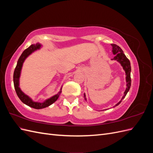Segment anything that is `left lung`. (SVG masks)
Masks as SVG:
<instances>
[{
  "mask_svg": "<svg viewBox=\"0 0 153 153\" xmlns=\"http://www.w3.org/2000/svg\"><path fill=\"white\" fill-rule=\"evenodd\" d=\"M112 47V52L113 54L115 55V56L113 59H112V60H115V61H118L121 65L123 66V69L125 71V73H126V90H125L124 92V96H123L122 99L121 100V101H119L118 103H117L114 106L119 105L121 102L122 101V100L125 98V96H126L128 92L129 91V89H130L131 87V64H130V62H129V59L126 57V55H124L123 50L120 48L119 46H117V45L115 44H111ZM84 98L85 100H86L85 98V94L84 93Z\"/></svg>",
  "mask_w": 153,
  "mask_h": 153,
  "instance_id": "8db88e82",
  "label": "left lung"
}]
</instances>
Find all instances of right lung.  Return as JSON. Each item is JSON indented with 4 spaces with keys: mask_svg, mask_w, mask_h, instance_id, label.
Here are the masks:
<instances>
[{
    "mask_svg": "<svg viewBox=\"0 0 153 153\" xmlns=\"http://www.w3.org/2000/svg\"><path fill=\"white\" fill-rule=\"evenodd\" d=\"M41 47V45H40L39 43H37V44L31 45L29 48L25 49L20 55V58L18 59L16 66L15 69V71H14V74H13L14 86H15V89L18 98H19L22 102L25 103V105L36 109L44 108L53 104L55 101L58 99V98L62 92V87H61V90H60L58 94L52 96V98L45 100L44 102L39 103V102H34V101H32L30 98H29L27 95L25 94L24 92L21 91L20 88L19 87V78L20 76L21 69L22 68L23 63H24L25 59L28 57L29 55H30L32 52H34L36 50L39 49Z\"/></svg>",
    "mask_w": 153,
    "mask_h": 153,
    "instance_id": "add662e5",
    "label": "right lung"
}]
</instances>
